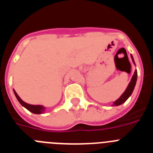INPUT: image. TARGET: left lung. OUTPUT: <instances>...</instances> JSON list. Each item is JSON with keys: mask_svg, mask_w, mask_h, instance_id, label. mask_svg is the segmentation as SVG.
Listing matches in <instances>:
<instances>
[{"mask_svg": "<svg viewBox=\"0 0 153 153\" xmlns=\"http://www.w3.org/2000/svg\"><path fill=\"white\" fill-rule=\"evenodd\" d=\"M130 56H131V58H132V62H133V63L136 65V63H135V61H134V59H133V56H132V54H131ZM136 80H137V70H135L134 74H133V76H132V79H131L130 82H129V85H128V86L126 87V90L124 91V93H123L122 95L120 96V98L117 99V100L115 101V102H113L112 106H120V105H121V104L124 103V102L128 100V98L132 95V92H133V90H134L135 88V86H136Z\"/></svg>", "mask_w": 153, "mask_h": 153, "instance_id": "8db88e82", "label": "left lung"}]
</instances>
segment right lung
<instances>
[{"instance_id": "1", "label": "right lung", "mask_w": 153, "mask_h": 153, "mask_svg": "<svg viewBox=\"0 0 153 153\" xmlns=\"http://www.w3.org/2000/svg\"><path fill=\"white\" fill-rule=\"evenodd\" d=\"M13 93H14V95H15L16 98L17 99V100L24 107L26 108L27 110H29L31 113H34V114H41V113H44L46 110V107L42 105H31V104L27 103L24 101H23L20 97L17 95V93H16V91L13 90Z\"/></svg>"}]
</instances>
